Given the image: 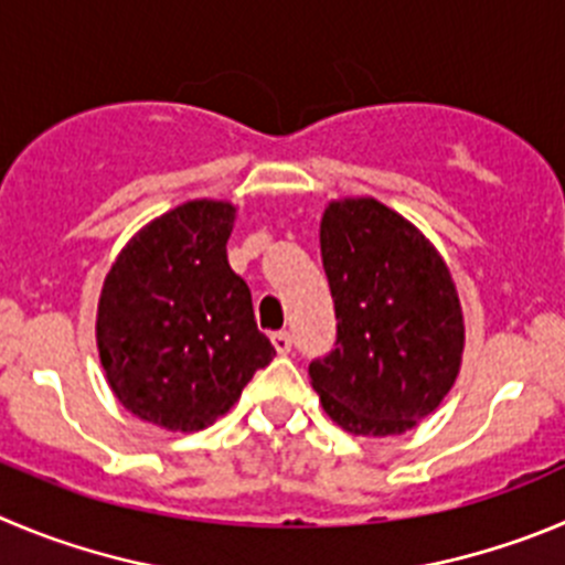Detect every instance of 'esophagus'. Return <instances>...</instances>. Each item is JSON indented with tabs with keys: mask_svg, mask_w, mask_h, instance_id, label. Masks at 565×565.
I'll list each match as a JSON object with an SVG mask.
<instances>
[{
	"mask_svg": "<svg viewBox=\"0 0 565 565\" xmlns=\"http://www.w3.org/2000/svg\"><path fill=\"white\" fill-rule=\"evenodd\" d=\"M270 340L278 354H289V351H292V337H289V331H276Z\"/></svg>",
	"mask_w": 565,
	"mask_h": 565,
	"instance_id": "obj_1",
	"label": "esophagus"
}]
</instances>
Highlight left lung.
<instances>
[{"mask_svg":"<svg viewBox=\"0 0 565 565\" xmlns=\"http://www.w3.org/2000/svg\"><path fill=\"white\" fill-rule=\"evenodd\" d=\"M320 256L337 342L309 365L312 387L351 435H402L440 407L460 373L466 326L449 267L373 198L331 200Z\"/></svg>","mask_w":565,"mask_h":565,"instance_id":"1","label":"left lung"}]
</instances>
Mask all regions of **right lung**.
Returning a JSON list of instances; mask_svg holds the SVG:
<instances>
[{"label": "right lung", "mask_w": 565, "mask_h": 565, "mask_svg": "<svg viewBox=\"0 0 565 565\" xmlns=\"http://www.w3.org/2000/svg\"><path fill=\"white\" fill-rule=\"evenodd\" d=\"M234 217L225 200H189L145 225L105 276L99 362L119 404L147 424L205 429L276 356L228 265Z\"/></svg>", "instance_id": "1"}]
</instances>
